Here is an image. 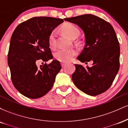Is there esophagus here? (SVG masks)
I'll use <instances>...</instances> for the list:
<instances>
[{
	"label": "esophagus",
	"instance_id": "esophagus-1",
	"mask_svg": "<svg viewBox=\"0 0 128 128\" xmlns=\"http://www.w3.org/2000/svg\"><path fill=\"white\" fill-rule=\"evenodd\" d=\"M67 65V63H65V62L61 63V66H62V67H65Z\"/></svg>",
	"mask_w": 128,
	"mask_h": 128
}]
</instances>
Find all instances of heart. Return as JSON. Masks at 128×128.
I'll return each mask as SVG.
<instances>
[{
  "label": "heart",
  "mask_w": 128,
  "mask_h": 128,
  "mask_svg": "<svg viewBox=\"0 0 128 128\" xmlns=\"http://www.w3.org/2000/svg\"><path fill=\"white\" fill-rule=\"evenodd\" d=\"M62 30L66 35L71 38L74 39L78 37L79 34V29L70 23H67L62 27ZM49 45L51 49H54L56 45V32L53 30L49 36ZM78 54L76 50L74 49H60L55 54V56L57 60L61 62H69L73 60Z\"/></svg>",
  "instance_id": "b5f03b06"
}]
</instances>
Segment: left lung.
<instances>
[{
	"instance_id": "8db88e82",
	"label": "left lung",
	"mask_w": 128,
	"mask_h": 128,
	"mask_svg": "<svg viewBox=\"0 0 128 128\" xmlns=\"http://www.w3.org/2000/svg\"><path fill=\"white\" fill-rule=\"evenodd\" d=\"M64 20L77 24L85 34L86 45L78 60L82 62H93L92 67L86 68L75 64V72L72 76L73 83L90 96L105 92L120 67V46L114 28L108 22L92 14Z\"/></svg>"
}]
</instances>
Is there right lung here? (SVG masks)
Here are the masks:
<instances>
[{"instance_id":"obj_1","label":"right lung","mask_w":128,"mask_h":128,"mask_svg":"<svg viewBox=\"0 0 128 128\" xmlns=\"http://www.w3.org/2000/svg\"><path fill=\"white\" fill-rule=\"evenodd\" d=\"M63 19L36 17L22 22L13 32L10 40L8 63L14 86L23 96L38 99L44 96L54 86L61 69L60 61L53 60L38 67L40 60L53 58L49 36Z\"/></svg>"}]
</instances>
